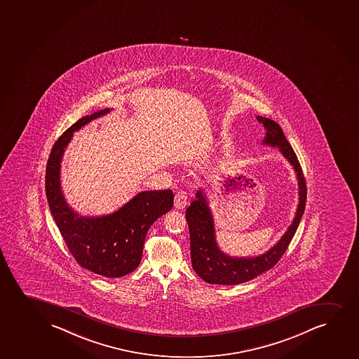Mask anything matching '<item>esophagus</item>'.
<instances>
[{"label":"esophagus","instance_id":"1","mask_svg":"<svg viewBox=\"0 0 359 359\" xmlns=\"http://www.w3.org/2000/svg\"><path fill=\"white\" fill-rule=\"evenodd\" d=\"M187 205V196L185 192H177L174 199V207L177 209H184Z\"/></svg>","mask_w":359,"mask_h":359}]
</instances>
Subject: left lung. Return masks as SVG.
Segmentation results:
<instances>
[{"label":"left lung","mask_w":359,"mask_h":359,"mask_svg":"<svg viewBox=\"0 0 359 359\" xmlns=\"http://www.w3.org/2000/svg\"><path fill=\"white\" fill-rule=\"evenodd\" d=\"M257 120L266 131L263 144L278 147L294 169L299 185V204L291 226L271 249L256 257H232L219 250L216 241L214 219L207 197L202 189L197 191V199H194L190 207L186 209L185 216L190 229L192 268L199 278L208 283L238 285L257 278L258 275L271 269L283 257V253L286 252L305 210L306 182L291 144L288 143L278 123L263 116H257Z\"/></svg>","instance_id":"left-lung-1"}]
</instances>
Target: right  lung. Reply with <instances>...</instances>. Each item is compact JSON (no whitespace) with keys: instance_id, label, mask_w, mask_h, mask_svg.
Returning <instances> with one entry per match:
<instances>
[{"instance_id":"add662e5","label":"right lung","mask_w":359,"mask_h":359,"mask_svg":"<svg viewBox=\"0 0 359 359\" xmlns=\"http://www.w3.org/2000/svg\"><path fill=\"white\" fill-rule=\"evenodd\" d=\"M109 108L79 118L56 140L48 158L46 194L69 252L79 266L104 278H121L140 266L149 228L173 207L172 190L143 191L113 214L88 217L68 205L60 182L65 149L74 131L109 113Z\"/></svg>"}]
</instances>
